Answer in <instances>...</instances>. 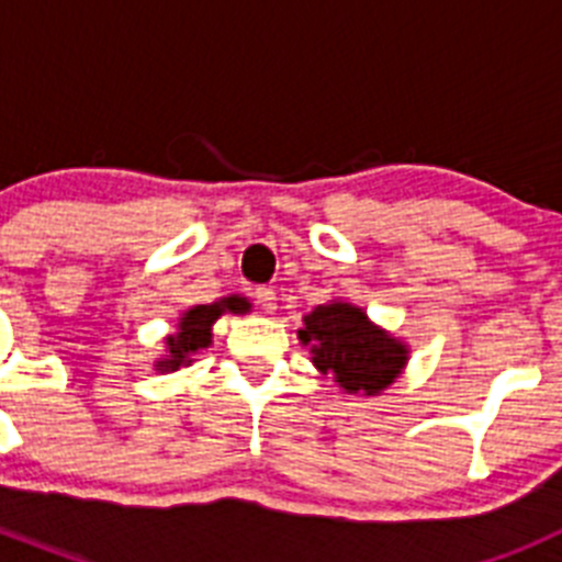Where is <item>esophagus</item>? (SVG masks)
I'll return each mask as SVG.
<instances>
[{
  "label": "esophagus",
  "mask_w": 562,
  "mask_h": 562,
  "mask_svg": "<svg viewBox=\"0 0 562 562\" xmlns=\"http://www.w3.org/2000/svg\"><path fill=\"white\" fill-rule=\"evenodd\" d=\"M256 301H258V306H261L265 312H270V315L278 310V295H276V290H270V286H258Z\"/></svg>",
  "instance_id": "esophagus-1"
}]
</instances>
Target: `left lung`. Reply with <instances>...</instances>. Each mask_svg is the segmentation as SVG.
Instances as JSON below:
<instances>
[{
	"instance_id": "obj_1",
	"label": "left lung",
	"mask_w": 562,
	"mask_h": 562,
	"mask_svg": "<svg viewBox=\"0 0 562 562\" xmlns=\"http://www.w3.org/2000/svg\"><path fill=\"white\" fill-rule=\"evenodd\" d=\"M297 340L310 346L317 371L335 376L346 394L376 396L408 362V346L369 321L355 304L331 301L304 315Z\"/></svg>"
}]
</instances>
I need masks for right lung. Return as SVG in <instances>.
Listing matches in <instances>:
<instances>
[{
	"label": "right lung",
	"mask_w": 562,
	"mask_h": 562,
	"mask_svg": "<svg viewBox=\"0 0 562 562\" xmlns=\"http://www.w3.org/2000/svg\"><path fill=\"white\" fill-rule=\"evenodd\" d=\"M225 312L247 315V312H250V301L241 295H227L220 297V301H213V304L191 306V310L180 317L177 331L166 337V355L157 360V371H177L180 366H191V357L200 349H207V346H211V326L216 324Z\"/></svg>",
	"instance_id": "add662e5"
}]
</instances>
